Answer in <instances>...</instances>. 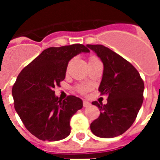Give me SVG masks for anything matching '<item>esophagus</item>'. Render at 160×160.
Returning <instances> with one entry per match:
<instances>
[{
  "instance_id": "1",
  "label": "esophagus",
  "mask_w": 160,
  "mask_h": 160,
  "mask_svg": "<svg viewBox=\"0 0 160 160\" xmlns=\"http://www.w3.org/2000/svg\"><path fill=\"white\" fill-rule=\"evenodd\" d=\"M90 105V103L88 101H87V100H84V101H83V107H88Z\"/></svg>"
}]
</instances>
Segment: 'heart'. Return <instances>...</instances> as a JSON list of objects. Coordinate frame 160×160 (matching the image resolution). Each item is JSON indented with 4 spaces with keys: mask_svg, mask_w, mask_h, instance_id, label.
<instances>
[{
    "mask_svg": "<svg viewBox=\"0 0 160 160\" xmlns=\"http://www.w3.org/2000/svg\"><path fill=\"white\" fill-rule=\"evenodd\" d=\"M98 62V59L95 57H90L89 59V62ZM89 89H90V87H88V86H80V87H78V91L82 93V94H84Z\"/></svg>",
    "mask_w": 160,
    "mask_h": 160,
    "instance_id": "obj_1",
    "label": "heart"
}]
</instances>
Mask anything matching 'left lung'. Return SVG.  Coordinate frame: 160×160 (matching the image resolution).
Listing matches in <instances>:
<instances>
[{"mask_svg": "<svg viewBox=\"0 0 160 160\" xmlns=\"http://www.w3.org/2000/svg\"><path fill=\"white\" fill-rule=\"evenodd\" d=\"M103 63L98 90L107 94L105 105L92 102L100 115L90 124V130L100 138L118 136L135 122L143 101L144 83L139 73L129 62L102 45H87Z\"/></svg>", "mask_w": 160, "mask_h": 160, "instance_id": "1", "label": "left lung"}]
</instances>
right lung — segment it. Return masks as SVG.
Segmentation results:
<instances>
[{
    "label": "right lung",
    "instance_id": "add662e5",
    "mask_svg": "<svg viewBox=\"0 0 160 160\" xmlns=\"http://www.w3.org/2000/svg\"><path fill=\"white\" fill-rule=\"evenodd\" d=\"M89 52L82 44L49 47L18 76L12 90L14 107L26 129L41 140L58 141L70 134V118L82 108V100L73 95L61 100L53 89L66 78L69 62Z\"/></svg>",
    "mask_w": 160,
    "mask_h": 160
}]
</instances>
